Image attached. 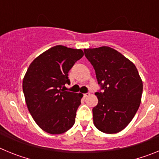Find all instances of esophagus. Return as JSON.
I'll list each match as a JSON object with an SVG mask.
<instances>
[{
    "label": "esophagus",
    "instance_id": "34e87169",
    "mask_svg": "<svg viewBox=\"0 0 159 159\" xmlns=\"http://www.w3.org/2000/svg\"><path fill=\"white\" fill-rule=\"evenodd\" d=\"M89 95H90V93H84V98H86V97L89 96Z\"/></svg>",
    "mask_w": 159,
    "mask_h": 159
}]
</instances>
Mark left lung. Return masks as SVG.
<instances>
[{
    "label": "left lung",
    "mask_w": 159,
    "mask_h": 159,
    "mask_svg": "<svg viewBox=\"0 0 159 159\" xmlns=\"http://www.w3.org/2000/svg\"><path fill=\"white\" fill-rule=\"evenodd\" d=\"M102 92H95L92 109L95 127L107 134L121 131L130 123L141 102L143 81L135 65L107 46L84 49Z\"/></svg>",
    "instance_id": "8db88e82"
}]
</instances>
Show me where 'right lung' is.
<instances>
[{
    "label": "right lung",
    "mask_w": 159,
    "mask_h": 159,
    "mask_svg": "<svg viewBox=\"0 0 159 159\" xmlns=\"http://www.w3.org/2000/svg\"><path fill=\"white\" fill-rule=\"evenodd\" d=\"M84 57L81 49L57 45L36 57L23 80L28 109L36 124L52 134L72 127L83 95L64 91L68 71Z\"/></svg>",
    "instance_id": "add662e5"
}]
</instances>
